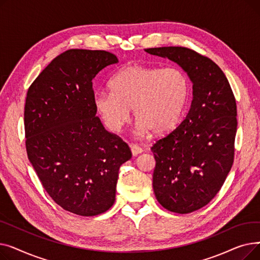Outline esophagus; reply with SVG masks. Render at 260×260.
<instances>
[{
	"label": "esophagus",
	"instance_id": "obj_1",
	"mask_svg": "<svg viewBox=\"0 0 260 260\" xmlns=\"http://www.w3.org/2000/svg\"><path fill=\"white\" fill-rule=\"evenodd\" d=\"M129 146H131L132 154H133L134 156H137L138 154H141V153L143 152V149H142L139 145H137V144H131Z\"/></svg>",
	"mask_w": 260,
	"mask_h": 260
}]
</instances>
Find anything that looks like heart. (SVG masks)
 <instances>
[{
  "label": "heart",
  "instance_id": "obj_1",
  "mask_svg": "<svg viewBox=\"0 0 260 260\" xmlns=\"http://www.w3.org/2000/svg\"><path fill=\"white\" fill-rule=\"evenodd\" d=\"M108 87L111 92L95 93L93 105L113 133H119L129 121V108L139 122L140 134L171 132L181 119L189 92L187 78L181 71L141 64L122 68L109 81Z\"/></svg>",
  "mask_w": 260,
  "mask_h": 260
}]
</instances>
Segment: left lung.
I'll return each instance as SVG.
<instances>
[{
  "mask_svg": "<svg viewBox=\"0 0 260 260\" xmlns=\"http://www.w3.org/2000/svg\"><path fill=\"white\" fill-rule=\"evenodd\" d=\"M144 50L178 64L193 83V100L185 119L151 147L158 202L174 213H192L219 192L233 166L237 131L234 93L220 67L192 49L169 46Z\"/></svg>",
  "mask_w": 260,
  "mask_h": 260,
  "instance_id": "left-lung-1",
  "label": "left lung"
}]
</instances>
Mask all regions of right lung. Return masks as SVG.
Wrapping results in <instances>:
<instances>
[{"instance_id": "obj_1", "label": "right lung", "mask_w": 260, "mask_h": 260, "mask_svg": "<svg viewBox=\"0 0 260 260\" xmlns=\"http://www.w3.org/2000/svg\"><path fill=\"white\" fill-rule=\"evenodd\" d=\"M118 62L105 50H66L27 91V156L52 200L80 216L113 206L119 169L132 158L129 146L104 128L93 105L92 79Z\"/></svg>"}]
</instances>
